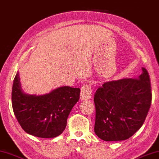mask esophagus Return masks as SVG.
I'll return each instance as SVG.
<instances>
[{"instance_id":"34e87169","label":"esophagus","mask_w":159,"mask_h":159,"mask_svg":"<svg viewBox=\"0 0 159 159\" xmlns=\"http://www.w3.org/2000/svg\"><path fill=\"white\" fill-rule=\"evenodd\" d=\"M92 96V88L89 84H84L81 89V99L88 100Z\"/></svg>"}]
</instances>
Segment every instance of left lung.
I'll return each mask as SVG.
<instances>
[{
  "label": "left lung",
  "mask_w": 159,
  "mask_h": 159,
  "mask_svg": "<svg viewBox=\"0 0 159 159\" xmlns=\"http://www.w3.org/2000/svg\"><path fill=\"white\" fill-rule=\"evenodd\" d=\"M137 79L107 82L94 96L95 132L106 141L129 139L143 124L152 102L150 77L142 68Z\"/></svg>",
  "instance_id": "8db88e82"
}]
</instances>
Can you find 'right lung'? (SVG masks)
<instances>
[{
    "label": "right lung",
    "mask_w": 159,
    "mask_h": 159,
    "mask_svg": "<svg viewBox=\"0 0 159 159\" xmlns=\"http://www.w3.org/2000/svg\"><path fill=\"white\" fill-rule=\"evenodd\" d=\"M80 89L61 86L44 95L23 92L17 73L13 83V111L22 128L40 138H54L62 133L73 107L79 101Z\"/></svg>",
    "instance_id": "obj_1"
}]
</instances>
